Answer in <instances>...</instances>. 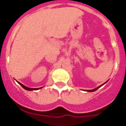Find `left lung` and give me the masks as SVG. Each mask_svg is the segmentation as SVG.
Listing matches in <instances>:
<instances>
[{"label": "left lung", "mask_w": 126, "mask_h": 126, "mask_svg": "<svg viewBox=\"0 0 126 126\" xmlns=\"http://www.w3.org/2000/svg\"><path fill=\"white\" fill-rule=\"evenodd\" d=\"M106 82H105V83H106ZM105 83H104V84H103L100 85V86H98V87L96 88H94V89H93V90H86V91H88V92H94V91H96V90H97V89H98V88H100V87H101V86H103V85H104V84H105Z\"/></svg>", "instance_id": "1"}]
</instances>
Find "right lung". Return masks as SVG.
Wrapping results in <instances>:
<instances>
[{
    "label": "right lung",
    "mask_w": 126,
    "mask_h": 126,
    "mask_svg": "<svg viewBox=\"0 0 126 126\" xmlns=\"http://www.w3.org/2000/svg\"><path fill=\"white\" fill-rule=\"evenodd\" d=\"M19 84L22 86V87L25 89V90H38V89H40V88H28L27 87V86H24V85H23L22 84H21L20 82H18Z\"/></svg>",
    "instance_id": "right-lung-1"
}]
</instances>
